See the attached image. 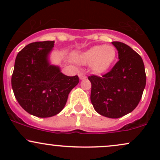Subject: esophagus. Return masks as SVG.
<instances>
[{"label": "esophagus", "mask_w": 160, "mask_h": 160, "mask_svg": "<svg viewBox=\"0 0 160 160\" xmlns=\"http://www.w3.org/2000/svg\"><path fill=\"white\" fill-rule=\"evenodd\" d=\"M78 75H79V78H80V80H83V79L86 78V75L84 74H82V73H79Z\"/></svg>", "instance_id": "esophagus-1"}]
</instances>
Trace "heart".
Here are the masks:
<instances>
[{
    "instance_id": "1",
    "label": "heart",
    "mask_w": 160,
    "mask_h": 160,
    "mask_svg": "<svg viewBox=\"0 0 160 160\" xmlns=\"http://www.w3.org/2000/svg\"><path fill=\"white\" fill-rule=\"evenodd\" d=\"M116 49L113 46H95L83 52L76 53L74 58L82 65L92 64V70L97 74H102L110 68L116 58Z\"/></svg>"
}]
</instances>
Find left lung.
<instances>
[{
	"label": "left lung",
	"mask_w": 160,
	"mask_h": 160,
	"mask_svg": "<svg viewBox=\"0 0 160 160\" xmlns=\"http://www.w3.org/2000/svg\"><path fill=\"white\" fill-rule=\"evenodd\" d=\"M118 51L119 61L109 72L91 75L90 99L97 113L109 118H120L137 107L146 85L142 58L128 45L112 42Z\"/></svg>",
	"instance_id": "left-lung-1"
}]
</instances>
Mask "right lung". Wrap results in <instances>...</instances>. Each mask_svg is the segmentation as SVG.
Wrapping results in <instances>:
<instances>
[{
	"label": "right lung",
	"mask_w": 160,
	"mask_h": 160,
	"mask_svg": "<svg viewBox=\"0 0 160 160\" xmlns=\"http://www.w3.org/2000/svg\"><path fill=\"white\" fill-rule=\"evenodd\" d=\"M55 41L29 43L17 54L11 78L12 90L21 107L30 114L45 118L58 114L70 92L78 84V75L63 74L52 65L48 55Z\"/></svg>",
	"instance_id": "obj_1"
}]
</instances>
